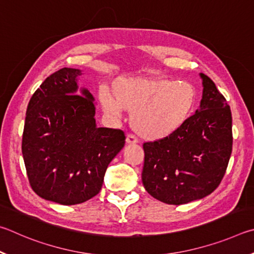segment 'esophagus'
Wrapping results in <instances>:
<instances>
[{
  "label": "esophagus",
  "instance_id": "obj_1",
  "mask_svg": "<svg viewBox=\"0 0 254 254\" xmlns=\"http://www.w3.org/2000/svg\"><path fill=\"white\" fill-rule=\"evenodd\" d=\"M136 143H137V139L135 136H132V135L126 136V144L127 145H131V144H136Z\"/></svg>",
  "mask_w": 254,
  "mask_h": 254
}]
</instances>
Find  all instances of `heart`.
I'll return each mask as SVG.
<instances>
[{
    "label": "heart",
    "mask_w": 254,
    "mask_h": 254,
    "mask_svg": "<svg viewBox=\"0 0 254 254\" xmlns=\"http://www.w3.org/2000/svg\"><path fill=\"white\" fill-rule=\"evenodd\" d=\"M196 90L188 81L136 75L116 79L109 89L99 91L107 114L131 113L132 129L146 140H161L188 122L196 104Z\"/></svg>",
    "instance_id": "1"
}]
</instances>
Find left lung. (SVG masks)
<instances>
[{"mask_svg": "<svg viewBox=\"0 0 254 254\" xmlns=\"http://www.w3.org/2000/svg\"><path fill=\"white\" fill-rule=\"evenodd\" d=\"M199 77V109L175 134L143 145L144 188L166 204L181 205L210 195L223 179L232 153L230 106L207 75Z\"/></svg>", "mask_w": 254, "mask_h": 254, "instance_id": "left-lung-1", "label": "left lung"}]
</instances>
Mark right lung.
Listing matches in <instances>:
<instances>
[{"label": "right lung", "instance_id": "obj_1", "mask_svg": "<svg viewBox=\"0 0 254 254\" xmlns=\"http://www.w3.org/2000/svg\"><path fill=\"white\" fill-rule=\"evenodd\" d=\"M81 74L62 68L44 80L29 101L22 137L31 188L62 205L96 196L125 145L124 131L97 127L95 98L78 86Z\"/></svg>", "mask_w": 254, "mask_h": 254}]
</instances>
